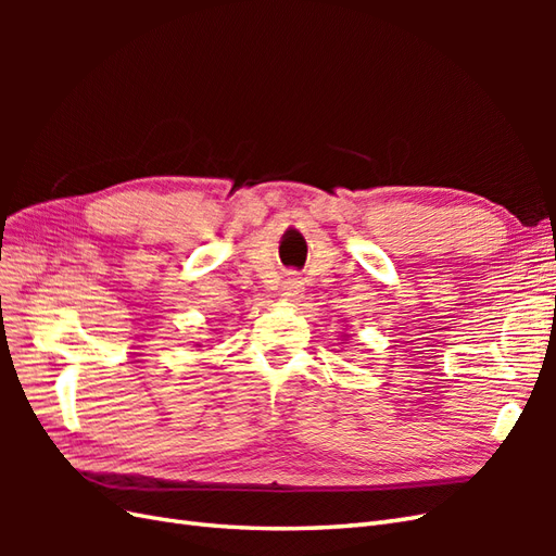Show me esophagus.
Returning a JSON list of instances; mask_svg holds the SVG:
<instances>
[{
  "mask_svg": "<svg viewBox=\"0 0 556 556\" xmlns=\"http://www.w3.org/2000/svg\"><path fill=\"white\" fill-rule=\"evenodd\" d=\"M301 280L299 278H288L282 282V290H280V296L288 299V301H294L299 294H301Z\"/></svg>",
  "mask_w": 556,
  "mask_h": 556,
  "instance_id": "esophagus-1",
  "label": "esophagus"
}]
</instances>
